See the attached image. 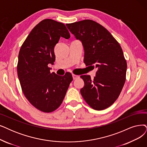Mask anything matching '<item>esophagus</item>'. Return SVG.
I'll return each instance as SVG.
<instances>
[{
  "label": "esophagus",
  "mask_w": 147,
  "mask_h": 147,
  "mask_svg": "<svg viewBox=\"0 0 147 147\" xmlns=\"http://www.w3.org/2000/svg\"><path fill=\"white\" fill-rule=\"evenodd\" d=\"M72 77H73L74 80H76V79H77L78 78H79V76L77 75H75V74H72Z\"/></svg>",
  "instance_id": "34e87169"
}]
</instances>
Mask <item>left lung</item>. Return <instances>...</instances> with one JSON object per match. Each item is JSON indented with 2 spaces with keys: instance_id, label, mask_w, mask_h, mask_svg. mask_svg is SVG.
Returning a JSON list of instances; mask_svg holds the SVG:
<instances>
[{
  "instance_id": "8db88e82",
  "label": "left lung",
  "mask_w": 147,
  "mask_h": 147,
  "mask_svg": "<svg viewBox=\"0 0 147 147\" xmlns=\"http://www.w3.org/2000/svg\"><path fill=\"white\" fill-rule=\"evenodd\" d=\"M66 26L83 45L86 66L98 69L93 80L90 75L80 77L84 81L81 95L94 110L107 109L118 99L125 82L127 66L121 47L107 29L93 20Z\"/></svg>"
}]
</instances>
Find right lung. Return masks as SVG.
Here are the masks:
<instances>
[{"label":"right lung","instance_id":"add662e5","mask_svg":"<svg viewBox=\"0 0 147 147\" xmlns=\"http://www.w3.org/2000/svg\"><path fill=\"white\" fill-rule=\"evenodd\" d=\"M60 37H70L65 25L43 20L32 29L19 54L17 69L22 92L34 107L45 113L60 106L73 80L70 72L64 76L50 72L48 65L55 60L54 49Z\"/></svg>","mask_w":147,"mask_h":147}]
</instances>
